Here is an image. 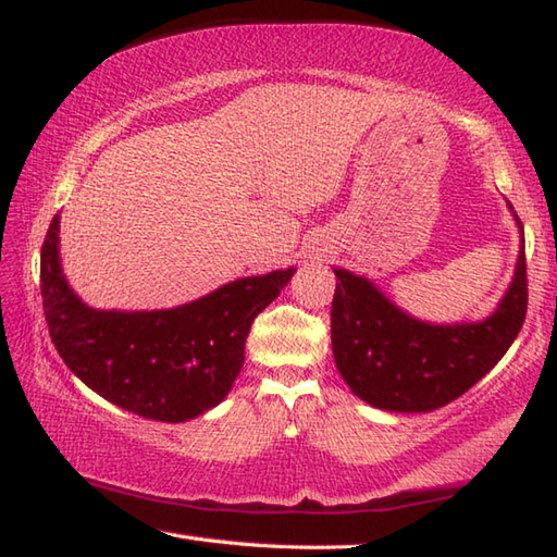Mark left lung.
I'll use <instances>...</instances> for the list:
<instances>
[{"mask_svg":"<svg viewBox=\"0 0 557 557\" xmlns=\"http://www.w3.org/2000/svg\"><path fill=\"white\" fill-rule=\"evenodd\" d=\"M515 222L522 248L512 282L498 309L476 323L419 321L369 277L333 268L339 282L330 335L337 371L354 395L385 411H433L465 395L505 357L522 330L529 297L524 227L517 215Z\"/></svg>","mask_w":557,"mask_h":557,"instance_id":"1","label":"left lung"}]
</instances>
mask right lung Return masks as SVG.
I'll return each mask as SVG.
<instances>
[{"instance_id":"obj_1","label":"right lung","mask_w":557,"mask_h":557,"mask_svg":"<svg viewBox=\"0 0 557 557\" xmlns=\"http://www.w3.org/2000/svg\"><path fill=\"white\" fill-rule=\"evenodd\" d=\"M292 275L287 268L234 280L176 309L100 311L69 287L59 215L40 253L45 321L69 371L112 405L168 423L196 419L227 397L253 318Z\"/></svg>"}]
</instances>
